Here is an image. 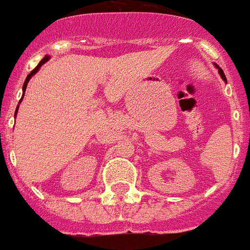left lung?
I'll list each match as a JSON object with an SVG mask.
<instances>
[{"label": "left lung", "mask_w": 250, "mask_h": 250, "mask_svg": "<svg viewBox=\"0 0 250 250\" xmlns=\"http://www.w3.org/2000/svg\"><path fill=\"white\" fill-rule=\"evenodd\" d=\"M216 67H217V70H219L220 77H221V78H223V81H225V82H227V78H225V74H224V71H223V70H221V67H219V66H217V64H216Z\"/></svg>", "instance_id": "1"}]
</instances>
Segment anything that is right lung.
<instances>
[{
    "mask_svg": "<svg viewBox=\"0 0 250 250\" xmlns=\"http://www.w3.org/2000/svg\"><path fill=\"white\" fill-rule=\"evenodd\" d=\"M50 59V57H47V55H46L45 58L42 59V61H41L40 63H38V66H37L36 68H34V70H33V71H31L30 74H29V75H27L26 77V81H25V83H23V87H22V91H23V94H22V98H21V101L22 99H23V95H25V91H26V86H27V83H29V81H30V78L31 77H33V75H34V74L37 73V71H38V70H40V67L41 66H42V64L45 63V62H47V61H49ZM17 111H18V106H17V110H16V115H17Z\"/></svg>",
    "mask_w": 250,
    "mask_h": 250,
    "instance_id": "right-lung-1",
    "label": "right lung"
}]
</instances>
